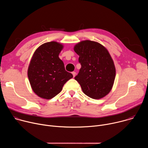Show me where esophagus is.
I'll return each instance as SVG.
<instances>
[{"label":"esophagus","instance_id":"esophagus-1","mask_svg":"<svg viewBox=\"0 0 148 148\" xmlns=\"http://www.w3.org/2000/svg\"><path fill=\"white\" fill-rule=\"evenodd\" d=\"M72 74H73V77H74L75 76V74H76V73L75 72V71H73V72H72Z\"/></svg>","mask_w":148,"mask_h":148}]
</instances>
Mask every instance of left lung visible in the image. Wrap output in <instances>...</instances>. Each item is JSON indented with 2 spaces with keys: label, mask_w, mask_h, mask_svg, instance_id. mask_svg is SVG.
Listing matches in <instances>:
<instances>
[{
  "label": "left lung",
  "mask_w": 148,
  "mask_h": 148,
  "mask_svg": "<svg viewBox=\"0 0 148 148\" xmlns=\"http://www.w3.org/2000/svg\"><path fill=\"white\" fill-rule=\"evenodd\" d=\"M81 67L74 78L83 92L93 99H100L111 90L115 77L114 61L108 50L95 41L85 40L74 47Z\"/></svg>",
  "instance_id": "obj_1"
}]
</instances>
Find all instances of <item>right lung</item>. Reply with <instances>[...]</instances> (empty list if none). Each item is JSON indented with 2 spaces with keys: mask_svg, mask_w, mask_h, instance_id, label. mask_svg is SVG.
Wrapping results in <instances>:
<instances>
[{
  "mask_svg": "<svg viewBox=\"0 0 148 148\" xmlns=\"http://www.w3.org/2000/svg\"><path fill=\"white\" fill-rule=\"evenodd\" d=\"M62 47L57 42H48L41 45L32 58L27 71L29 79L33 91L42 98L54 97L73 77L58 57Z\"/></svg>",
  "mask_w": 148,
  "mask_h": 148,
  "instance_id": "obj_1",
  "label": "right lung"
}]
</instances>
